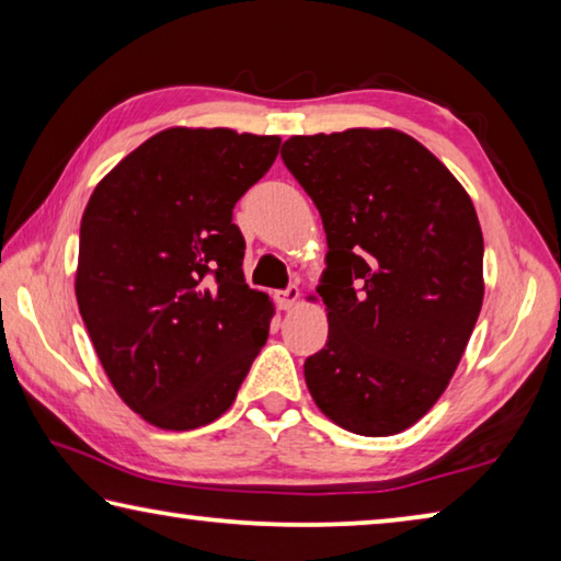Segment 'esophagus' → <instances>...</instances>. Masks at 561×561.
Returning <instances> with one entry per match:
<instances>
[{
  "label": "esophagus",
  "instance_id": "34e87169",
  "mask_svg": "<svg viewBox=\"0 0 561 561\" xmlns=\"http://www.w3.org/2000/svg\"><path fill=\"white\" fill-rule=\"evenodd\" d=\"M277 299H279L282 309H287V311L294 309V307H297V301H299V287H297V284H289V287L284 291H277Z\"/></svg>",
  "mask_w": 561,
  "mask_h": 561
}]
</instances>
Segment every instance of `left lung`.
Segmentation results:
<instances>
[{
    "mask_svg": "<svg viewBox=\"0 0 561 561\" xmlns=\"http://www.w3.org/2000/svg\"><path fill=\"white\" fill-rule=\"evenodd\" d=\"M327 232L329 341L304 360L319 411L351 433L411 428L448 388L478 321L482 230L470 195L393 128L284 140Z\"/></svg>",
    "mask_w": 561,
    "mask_h": 561,
    "instance_id": "left-lung-1",
    "label": "left lung"
}]
</instances>
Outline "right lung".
Listing matches in <instances>:
<instances>
[{
  "mask_svg": "<svg viewBox=\"0 0 561 561\" xmlns=\"http://www.w3.org/2000/svg\"><path fill=\"white\" fill-rule=\"evenodd\" d=\"M279 144L230 128L160 130L83 210L81 319L123 403L156 428L217 421L267 341L274 307L244 284L232 210Z\"/></svg>",
  "mask_w": 561,
  "mask_h": 561,
  "instance_id": "1",
  "label": "right lung"
}]
</instances>
